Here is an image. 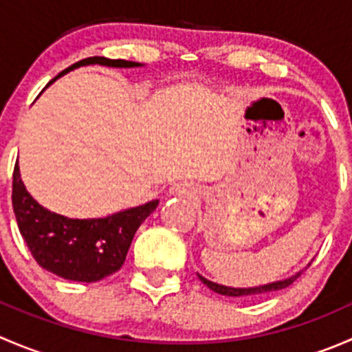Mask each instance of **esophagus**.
<instances>
[{
    "label": "esophagus",
    "instance_id": "esophagus-1",
    "mask_svg": "<svg viewBox=\"0 0 352 352\" xmlns=\"http://www.w3.org/2000/svg\"><path fill=\"white\" fill-rule=\"evenodd\" d=\"M173 196H182V197H192L196 194V187L189 182H177L175 186L170 189Z\"/></svg>",
    "mask_w": 352,
    "mask_h": 352
}]
</instances>
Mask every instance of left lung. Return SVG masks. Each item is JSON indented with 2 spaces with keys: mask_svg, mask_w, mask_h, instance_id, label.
I'll return each instance as SVG.
<instances>
[{
  "mask_svg": "<svg viewBox=\"0 0 352 352\" xmlns=\"http://www.w3.org/2000/svg\"><path fill=\"white\" fill-rule=\"evenodd\" d=\"M301 272L298 274L291 276L289 279H285V281H278V283H271V285H264V286H257V287H228V286H221V285H216V283L208 281L206 278L199 276L201 283H204L209 289H212L214 293L223 294V296H257V294H265V293H272V291H279V289H285V287L291 286L298 278H300Z\"/></svg>",
  "mask_w": 352,
  "mask_h": 352,
  "instance_id": "obj_1",
  "label": "left lung"
}]
</instances>
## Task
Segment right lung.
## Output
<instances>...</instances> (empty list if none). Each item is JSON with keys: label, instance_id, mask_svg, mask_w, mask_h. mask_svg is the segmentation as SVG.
Returning a JSON list of instances; mask_svg holds the SVG:
<instances>
[{"label": "right lung", "instance_id": "1", "mask_svg": "<svg viewBox=\"0 0 352 352\" xmlns=\"http://www.w3.org/2000/svg\"><path fill=\"white\" fill-rule=\"evenodd\" d=\"M87 65L141 66L140 63L94 56L66 67L54 80L74 67ZM12 202L20 233L37 264L59 278L78 283L100 281L119 271L126 261L134 233L158 206V199H155L107 218H66L42 208L27 192L20 179L19 165L13 170Z\"/></svg>", "mask_w": 352, "mask_h": 352}]
</instances>
